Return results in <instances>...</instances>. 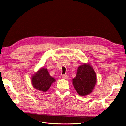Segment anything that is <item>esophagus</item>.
I'll list each match as a JSON object with an SVG mask.
<instances>
[{
  "label": "esophagus",
  "mask_w": 126,
  "mask_h": 126,
  "mask_svg": "<svg viewBox=\"0 0 126 126\" xmlns=\"http://www.w3.org/2000/svg\"><path fill=\"white\" fill-rule=\"evenodd\" d=\"M68 78V76L67 75H62V78L64 79H67Z\"/></svg>",
  "instance_id": "esophagus-1"
}]
</instances>
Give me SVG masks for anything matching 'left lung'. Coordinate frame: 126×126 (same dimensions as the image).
I'll return each mask as SVG.
<instances>
[{
    "label": "left lung",
    "instance_id": "obj_1",
    "mask_svg": "<svg viewBox=\"0 0 126 126\" xmlns=\"http://www.w3.org/2000/svg\"><path fill=\"white\" fill-rule=\"evenodd\" d=\"M97 82L96 74L90 64H84L78 68L76 77L73 79L74 88L80 96L90 94Z\"/></svg>",
    "mask_w": 126,
    "mask_h": 126
}]
</instances>
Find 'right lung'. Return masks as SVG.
<instances>
[{
  "mask_svg": "<svg viewBox=\"0 0 126 126\" xmlns=\"http://www.w3.org/2000/svg\"><path fill=\"white\" fill-rule=\"evenodd\" d=\"M55 81V79L50 76L48 70L45 68H41L32 77L33 86L43 92L47 91Z\"/></svg>",
  "mask_w": 126,
  "mask_h": 126,
  "instance_id": "1",
  "label": "right lung"
}]
</instances>
